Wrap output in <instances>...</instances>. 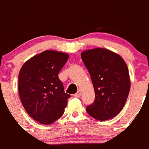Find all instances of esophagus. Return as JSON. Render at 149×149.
I'll list each match as a JSON object with an SVG mask.
<instances>
[{
	"mask_svg": "<svg viewBox=\"0 0 149 149\" xmlns=\"http://www.w3.org/2000/svg\"><path fill=\"white\" fill-rule=\"evenodd\" d=\"M81 92L80 90H78L77 92V93H75V94L74 95V96L75 98H80V97H81Z\"/></svg>",
	"mask_w": 149,
	"mask_h": 149,
	"instance_id": "34e87169",
	"label": "esophagus"
}]
</instances>
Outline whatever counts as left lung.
Returning <instances> with one entry per match:
<instances>
[{
	"label": "left lung",
	"instance_id": "1",
	"mask_svg": "<svg viewBox=\"0 0 149 149\" xmlns=\"http://www.w3.org/2000/svg\"><path fill=\"white\" fill-rule=\"evenodd\" d=\"M81 59L90 74L95 95L94 102L86 107L88 114L100 121L113 118L125 104L131 87L125 62L104 48L84 51Z\"/></svg>",
	"mask_w": 149,
	"mask_h": 149
}]
</instances>
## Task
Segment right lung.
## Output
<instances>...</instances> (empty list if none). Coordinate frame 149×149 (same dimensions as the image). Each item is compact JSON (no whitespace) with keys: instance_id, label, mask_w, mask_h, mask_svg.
<instances>
[{"instance_id":"add662e5","label":"right lung","mask_w":149,"mask_h":149,"mask_svg":"<svg viewBox=\"0 0 149 149\" xmlns=\"http://www.w3.org/2000/svg\"><path fill=\"white\" fill-rule=\"evenodd\" d=\"M68 59L67 54L45 51L27 60L18 74V93L30 117L50 125L64 113L70 95L64 92L58 74Z\"/></svg>"}]
</instances>
